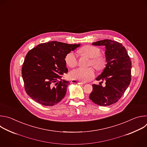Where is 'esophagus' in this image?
Returning a JSON list of instances; mask_svg holds the SVG:
<instances>
[{
	"instance_id": "34e87169",
	"label": "esophagus",
	"mask_w": 147,
	"mask_h": 147,
	"mask_svg": "<svg viewBox=\"0 0 147 147\" xmlns=\"http://www.w3.org/2000/svg\"><path fill=\"white\" fill-rule=\"evenodd\" d=\"M72 83H77V84H83V82H79V81H77L76 80H72Z\"/></svg>"
}]
</instances>
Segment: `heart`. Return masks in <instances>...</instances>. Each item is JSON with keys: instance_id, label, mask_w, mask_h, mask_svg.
Segmentation results:
<instances>
[{"instance_id": "b5f03b06", "label": "heart", "mask_w": 147, "mask_h": 147, "mask_svg": "<svg viewBox=\"0 0 147 147\" xmlns=\"http://www.w3.org/2000/svg\"><path fill=\"white\" fill-rule=\"evenodd\" d=\"M79 51L81 54L91 58L89 65H92L96 69L101 70L105 67L106 58L105 57L100 55L101 51L98 48L93 46L87 45L83 47ZM65 62L71 68L76 67L78 64V58L76 54L74 51L68 53L65 57ZM94 75L95 72L92 67L78 68L71 71L69 73V76L72 79L82 82L92 80Z\"/></svg>"}]
</instances>
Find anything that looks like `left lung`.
<instances>
[{
	"label": "left lung",
	"mask_w": 147,
	"mask_h": 147,
	"mask_svg": "<svg viewBox=\"0 0 147 147\" xmlns=\"http://www.w3.org/2000/svg\"><path fill=\"white\" fill-rule=\"evenodd\" d=\"M94 46H105L107 64L97 80H105V86L93 84L90 99L100 106L116 103L125 92L131 81V62L127 50L116 41L105 39L92 43ZM102 83V82H101Z\"/></svg>",
	"instance_id": "left-lung-1"
}]
</instances>
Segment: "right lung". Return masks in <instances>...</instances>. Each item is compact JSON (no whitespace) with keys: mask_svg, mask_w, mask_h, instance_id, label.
<instances>
[{"mask_svg":"<svg viewBox=\"0 0 147 147\" xmlns=\"http://www.w3.org/2000/svg\"><path fill=\"white\" fill-rule=\"evenodd\" d=\"M80 46L51 41L29 50L22 67L25 90L36 102L53 106L61 101L69 82L62 79L68 72L65 55Z\"/></svg>","mask_w":147,"mask_h":147,"instance_id":"add662e5","label":"right lung"}]
</instances>
